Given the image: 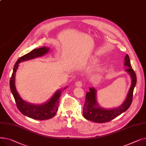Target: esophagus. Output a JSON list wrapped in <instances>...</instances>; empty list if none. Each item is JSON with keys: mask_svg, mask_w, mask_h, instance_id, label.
Wrapping results in <instances>:
<instances>
[{"mask_svg": "<svg viewBox=\"0 0 146 146\" xmlns=\"http://www.w3.org/2000/svg\"><path fill=\"white\" fill-rule=\"evenodd\" d=\"M75 85H76V86H78V87H82L83 84H82V82L81 81H78V82H76Z\"/></svg>", "mask_w": 146, "mask_h": 146, "instance_id": "obj_1", "label": "esophagus"}]
</instances>
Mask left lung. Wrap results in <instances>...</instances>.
<instances>
[{"label":"left lung","mask_w":146,"mask_h":146,"mask_svg":"<svg viewBox=\"0 0 146 146\" xmlns=\"http://www.w3.org/2000/svg\"><path fill=\"white\" fill-rule=\"evenodd\" d=\"M124 66L128 67L125 69V71L131 77V85L124 103L117 108L112 109L103 108L98 104L96 89L94 88H90L89 91L86 94L85 102L84 104L83 110L84 118L97 123H104L115 118L129 108L133 101V91L137 83V77L132 68L128 54L125 56L124 58Z\"/></svg>","instance_id":"8db88e82"}]
</instances>
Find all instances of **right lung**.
<instances>
[{"label": "right lung", "mask_w": 146, "mask_h": 146, "mask_svg": "<svg viewBox=\"0 0 146 146\" xmlns=\"http://www.w3.org/2000/svg\"><path fill=\"white\" fill-rule=\"evenodd\" d=\"M50 48L42 47L36 48L30 51L27 54L19 58L14 65L13 73L10 79V88L14 97L18 109L24 115L36 120L48 119L56 115L58 108L60 97L61 95L62 89L57 90L49 101L41 105H35L28 103L20 97L15 87V73L19 66V64L22 61L34 59L36 57H41L47 54ZM67 87L63 89H66Z\"/></svg>", "instance_id": "add662e5"}]
</instances>
